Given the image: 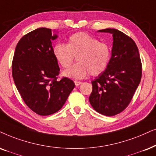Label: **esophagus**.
Segmentation results:
<instances>
[{"label":"esophagus","instance_id":"1","mask_svg":"<svg viewBox=\"0 0 156 156\" xmlns=\"http://www.w3.org/2000/svg\"><path fill=\"white\" fill-rule=\"evenodd\" d=\"M74 84H75V85L76 87H78V86H80V84H82V82H78V81H75V82H74Z\"/></svg>","mask_w":156,"mask_h":156}]
</instances>
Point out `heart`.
Instances as JSON below:
<instances>
[{"mask_svg": "<svg viewBox=\"0 0 156 156\" xmlns=\"http://www.w3.org/2000/svg\"><path fill=\"white\" fill-rule=\"evenodd\" d=\"M53 55L58 64L64 69L68 68L76 56L77 63L64 71L63 74L73 80H82L89 73L98 76L106 69L110 63L111 49L108 44L80 31L72 34L66 44H55Z\"/></svg>", "mask_w": 156, "mask_h": 156, "instance_id": "b5f03b06", "label": "heart"}]
</instances>
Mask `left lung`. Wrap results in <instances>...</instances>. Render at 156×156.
<instances>
[{"label": "left lung", "mask_w": 156, "mask_h": 156, "mask_svg": "<svg viewBox=\"0 0 156 156\" xmlns=\"http://www.w3.org/2000/svg\"><path fill=\"white\" fill-rule=\"evenodd\" d=\"M113 36L112 56L106 70L92 81L89 101L97 112L114 116L132 100L142 76V63L135 41L114 29L100 30Z\"/></svg>", "instance_id": "1"}]
</instances>
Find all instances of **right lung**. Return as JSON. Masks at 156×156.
Segmentation results:
<instances>
[{"mask_svg": "<svg viewBox=\"0 0 156 156\" xmlns=\"http://www.w3.org/2000/svg\"><path fill=\"white\" fill-rule=\"evenodd\" d=\"M51 29L39 28L24 35L16 47L12 76L22 99L39 115L58 112L75 84L67 77L58 80L59 66L53 55Z\"/></svg>", "mask_w": 156, "mask_h": 156, "instance_id": "right-lung-1", "label": "right lung"}]
</instances>
